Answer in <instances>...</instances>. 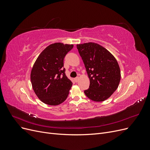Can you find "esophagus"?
Segmentation results:
<instances>
[{
    "label": "esophagus",
    "mask_w": 150,
    "mask_h": 150,
    "mask_svg": "<svg viewBox=\"0 0 150 150\" xmlns=\"http://www.w3.org/2000/svg\"><path fill=\"white\" fill-rule=\"evenodd\" d=\"M78 80H79V77H76V78L74 79V81H75V82H78Z\"/></svg>",
    "instance_id": "34e87169"
}]
</instances>
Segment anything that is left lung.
I'll use <instances>...</instances> for the list:
<instances>
[{"mask_svg": "<svg viewBox=\"0 0 150 150\" xmlns=\"http://www.w3.org/2000/svg\"><path fill=\"white\" fill-rule=\"evenodd\" d=\"M76 46L90 81L85 94L94 101L106 100L119 86L121 71L118 63L110 52L98 44L88 42Z\"/></svg>", "mask_w": 150, "mask_h": 150, "instance_id": "1", "label": "left lung"}]
</instances>
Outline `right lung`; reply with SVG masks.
Instances as JSON below:
<instances>
[{
  "label": "right lung",
  "instance_id": "1",
  "mask_svg": "<svg viewBox=\"0 0 150 150\" xmlns=\"http://www.w3.org/2000/svg\"><path fill=\"white\" fill-rule=\"evenodd\" d=\"M72 44L56 42L48 46L39 54L31 70L34 91L44 103L56 106L64 102L72 85L64 68V58Z\"/></svg>",
  "mask_w": 150,
  "mask_h": 150
}]
</instances>
